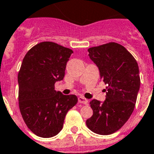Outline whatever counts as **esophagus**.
<instances>
[{
    "instance_id": "esophagus-1",
    "label": "esophagus",
    "mask_w": 154,
    "mask_h": 154,
    "mask_svg": "<svg viewBox=\"0 0 154 154\" xmlns=\"http://www.w3.org/2000/svg\"><path fill=\"white\" fill-rule=\"evenodd\" d=\"M78 102L80 103H84V104H87V103H88V100L85 98H83L82 96H80V97H78Z\"/></svg>"
}]
</instances>
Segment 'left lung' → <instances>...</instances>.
<instances>
[{
  "label": "left lung",
  "instance_id": "8db88e82",
  "mask_svg": "<svg viewBox=\"0 0 154 154\" xmlns=\"http://www.w3.org/2000/svg\"><path fill=\"white\" fill-rule=\"evenodd\" d=\"M90 59L98 66L106 88L103 102L93 99V116L86 125L94 133L109 135L121 129L134 110L140 88L137 60L129 51L117 43H109L88 50Z\"/></svg>",
  "mask_w": 154,
  "mask_h": 154
}]
</instances>
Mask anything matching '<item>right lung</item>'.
Here are the masks:
<instances>
[{
	"instance_id": "right-lung-1",
	"label": "right lung",
	"mask_w": 154,
	"mask_h": 154,
	"mask_svg": "<svg viewBox=\"0 0 154 154\" xmlns=\"http://www.w3.org/2000/svg\"><path fill=\"white\" fill-rule=\"evenodd\" d=\"M73 51L53 42H42L30 49L21 65L18 81L20 112L30 131L49 138L63 127L70 109L77 97L55 90V83L63 80L66 63Z\"/></svg>"
}]
</instances>
